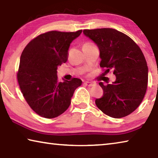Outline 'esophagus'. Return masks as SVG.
<instances>
[{"label": "esophagus", "mask_w": 158, "mask_h": 158, "mask_svg": "<svg viewBox=\"0 0 158 158\" xmlns=\"http://www.w3.org/2000/svg\"><path fill=\"white\" fill-rule=\"evenodd\" d=\"M84 84L85 85H87V86H93V85H95L94 84H93V83L89 82V81H85V82H84Z\"/></svg>", "instance_id": "esophagus-1"}]
</instances>
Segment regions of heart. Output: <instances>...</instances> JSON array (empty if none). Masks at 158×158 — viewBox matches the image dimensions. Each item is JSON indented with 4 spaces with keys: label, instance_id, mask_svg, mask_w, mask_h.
<instances>
[{
    "label": "heart",
    "instance_id": "obj_1",
    "mask_svg": "<svg viewBox=\"0 0 158 158\" xmlns=\"http://www.w3.org/2000/svg\"><path fill=\"white\" fill-rule=\"evenodd\" d=\"M90 45H93L92 43H90V42H86V43H85L84 45H83V47L84 46H90Z\"/></svg>",
    "mask_w": 158,
    "mask_h": 158
}]
</instances>
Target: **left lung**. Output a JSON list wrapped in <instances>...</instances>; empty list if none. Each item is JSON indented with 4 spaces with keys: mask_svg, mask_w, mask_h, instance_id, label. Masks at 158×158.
Here are the masks:
<instances>
[{
    "mask_svg": "<svg viewBox=\"0 0 158 158\" xmlns=\"http://www.w3.org/2000/svg\"><path fill=\"white\" fill-rule=\"evenodd\" d=\"M85 36L97 44L100 65L105 74L114 70L116 81L105 85L104 94L95 104L107 116L120 118L135 110L142 102L148 85V66L139 47L127 35L113 28L84 30Z\"/></svg>",
    "mask_w": 158,
    "mask_h": 158,
    "instance_id": "1",
    "label": "left lung"
}]
</instances>
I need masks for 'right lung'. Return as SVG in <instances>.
<instances>
[{
    "label": "right lung",
    "instance_id": "add662e5",
    "mask_svg": "<svg viewBox=\"0 0 158 158\" xmlns=\"http://www.w3.org/2000/svg\"><path fill=\"white\" fill-rule=\"evenodd\" d=\"M82 30L49 31L29 42L20 58L17 80L21 91L31 108L46 118H56L70 105L74 90L82 81L58 80V66L68 60L71 42Z\"/></svg>",
    "mask_w": 158,
    "mask_h": 158
}]
</instances>
